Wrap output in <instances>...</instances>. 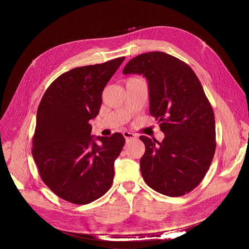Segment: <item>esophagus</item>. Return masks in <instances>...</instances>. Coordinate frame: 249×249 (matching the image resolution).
Segmentation results:
<instances>
[{
  "mask_svg": "<svg viewBox=\"0 0 249 249\" xmlns=\"http://www.w3.org/2000/svg\"><path fill=\"white\" fill-rule=\"evenodd\" d=\"M123 135H124V137L125 138V140H126V141H129V140L134 139L135 137H136L133 133H131V132H129V131H124V132L123 133Z\"/></svg>",
  "mask_w": 249,
  "mask_h": 249,
  "instance_id": "1",
  "label": "esophagus"
}]
</instances>
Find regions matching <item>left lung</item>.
Here are the masks:
<instances>
[{
    "label": "left lung",
    "mask_w": 249,
    "mask_h": 249,
    "mask_svg": "<svg viewBox=\"0 0 249 249\" xmlns=\"http://www.w3.org/2000/svg\"><path fill=\"white\" fill-rule=\"evenodd\" d=\"M123 73L148 82L149 113L160 123L162 142L140 136L143 179L155 191L182 196L205 178L216 149L215 116L196 74L182 60L149 52L130 60Z\"/></svg>",
    "instance_id": "left-lung-1"
}]
</instances>
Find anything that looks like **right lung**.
<instances>
[{
  "label": "right lung",
  "instance_id": "add662e5",
  "mask_svg": "<svg viewBox=\"0 0 249 249\" xmlns=\"http://www.w3.org/2000/svg\"><path fill=\"white\" fill-rule=\"evenodd\" d=\"M124 57L76 67L59 76L37 109L32 156L43 183L60 198L86 205L112 185L114 161L125 139L91 136L89 120L99 114L105 86Z\"/></svg>",
  "mask_w": 249,
  "mask_h": 249
}]
</instances>
